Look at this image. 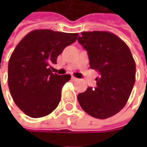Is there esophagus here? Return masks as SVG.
Returning a JSON list of instances; mask_svg holds the SVG:
<instances>
[{"label":"esophagus","instance_id":"34e87169","mask_svg":"<svg viewBox=\"0 0 147 147\" xmlns=\"http://www.w3.org/2000/svg\"><path fill=\"white\" fill-rule=\"evenodd\" d=\"M72 78V80H73V81H77V80H78V78L74 76H72V78Z\"/></svg>","mask_w":147,"mask_h":147}]
</instances>
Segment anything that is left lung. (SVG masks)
Wrapping results in <instances>:
<instances>
[{
    "instance_id": "obj_1",
    "label": "left lung",
    "mask_w": 147,
    "mask_h": 147,
    "mask_svg": "<svg viewBox=\"0 0 147 147\" xmlns=\"http://www.w3.org/2000/svg\"><path fill=\"white\" fill-rule=\"evenodd\" d=\"M78 42L88 52L90 68L99 73L96 86L78 94V100L89 115L110 118L124 107L135 83L136 64L130 49L109 32H84Z\"/></svg>"
}]
</instances>
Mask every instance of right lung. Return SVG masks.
Returning <instances> with one entry per match:
<instances>
[{
    "label": "right lung",
    "mask_w": 147,
    "mask_h": 147,
    "mask_svg": "<svg viewBox=\"0 0 147 147\" xmlns=\"http://www.w3.org/2000/svg\"><path fill=\"white\" fill-rule=\"evenodd\" d=\"M78 35L33 30L15 47L9 60V89L14 103L25 115L40 118L58 106L61 89L71 76L54 74L51 65L56 64L58 55L76 41Z\"/></svg>",
    "instance_id": "right-lung-1"
}]
</instances>
